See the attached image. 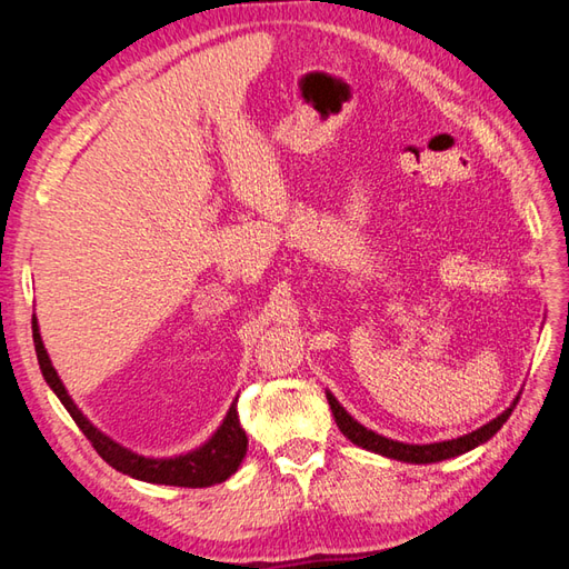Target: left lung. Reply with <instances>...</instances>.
Instances as JSON below:
<instances>
[{
  "label": "left lung",
  "instance_id": "obj_1",
  "mask_svg": "<svg viewBox=\"0 0 569 569\" xmlns=\"http://www.w3.org/2000/svg\"><path fill=\"white\" fill-rule=\"evenodd\" d=\"M325 393H328V403L332 408L337 428L342 430V435L349 442H355L357 447H361V450L377 452L381 457L398 459V462H408V465H432V462H442V459H452V457H459V455H465L469 450H475V447L485 445L487 440H491L493 435L501 430V426L506 420H509V416L513 413V408L518 403V398H516V401L509 408H506L501 416L489 420L487 426H481L477 430L462 435V438L430 442V445H408V442L383 438V435L365 428L359 420H355L352 416L347 413L345 406L337 401V398L330 391H325Z\"/></svg>",
  "mask_w": 569,
  "mask_h": 569
}]
</instances>
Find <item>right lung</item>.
Returning <instances> with one entry per match:
<instances>
[{
	"label": "right lung",
	"mask_w": 569,
	"mask_h": 569,
	"mask_svg": "<svg viewBox=\"0 0 569 569\" xmlns=\"http://www.w3.org/2000/svg\"><path fill=\"white\" fill-rule=\"evenodd\" d=\"M31 328H33L36 357H39V367L46 383L51 386V391L58 396V401L66 406L70 418L76 420V426L84 432V438L92 442V447L98 450V455L107 465L114 467L117 471H122V475H129L131 479L149 481V485L188 487V489L222 485L224 479L232 477L239 469L241 459L247 457L249 440H247V432L239 426L237 401H232V406H229L220 428H217L200 447H196V450L173 455V457H147V455L131 452L129 447L119 445L117 440L110 438V435H104L88 416L82 413L78 403L72 401L63 381L58 377L51 357L46 352L36 316H33Z\"/></svg>",
	"instance_id": "right-lung-1"
}]
</instances>
